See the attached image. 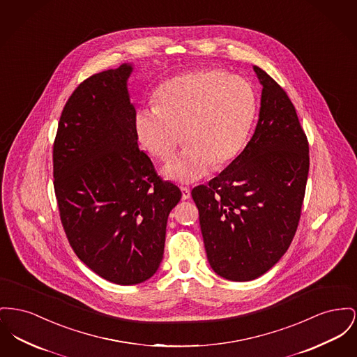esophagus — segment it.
<instances>
[{"instance_id": "34e87169", "label": "esophagus", "mask_w": 357, "mask_h": 357, "mask_svg": "<svg viewBox=\"0 0 357 357\" xmlns=\"http://www.w3.org/2000/svg\"><path fill=\"white\" fill-rule=\"evenodd\" d=\"M181 190H182V199H183V201L189 199L190 195H191L189 188H182Z\"/></svg>"}]
</instances>
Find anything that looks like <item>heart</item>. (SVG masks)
Masks as SVG:
<instances>
[{"label": "heart", "mask_w": 357, "mask_h": 357, "mask_svg": "<svg viewBox=\"0 0 357 357\" xmlns=\"http://www.w3.org/2000/svg\"><path fill=\"white\" fill-rule=\"evenodd\" d=\"M158 105L142 106L135 130L148 152L168 160L185 135V148L165 167L178 183L205 178L244 147L255 116L256 94L248 81L222 68L204 67L182 73L160 84Z\"/></svg>", "instance_id": "heart-1"}]
</instances>
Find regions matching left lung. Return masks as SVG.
<instances>
[{"mask_svg": "<svg viewBox=\"0 0 357 357\" xmlns=\"http://www.w3.org/2000/svg\"><path fill=\"white\" fill-rule=\"evenodd\" d=\"M253 70L263 90L251 140L191 191L210 267L234 282L261 276L289 250L309 174V143L291 100L266 71Z\"/></svg>", "mask_w": 357, "mask_h": 357, "instance_id": "1", "label": "left lung"}]
</instances>
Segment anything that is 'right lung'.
<instances>
[{
    "instance_id": "1",
    "label": "right lung",
    "mask_w": 357,
    "mask_h": 357,
    "mask_svg": "<svg viewBox=\"0 0 357 357\" xmlns=\"http://www.w3.org/2000/svg\"><path fill=\"white\" fill-rule=\"evenodd\" d=\"M132 64L94 74L66 102L54 143V189L71 248L106 280L129 286L158 271L169 211L182 192L163 181L135 130Z\"/></svg>"
}]
</instances>
